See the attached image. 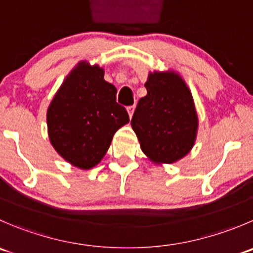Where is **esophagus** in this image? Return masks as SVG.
Returning <instances> with one entry per match:
<instances>
[{"mask_svg":"<svg viewBox=\"0 0 253 253\" xmlns=\"http://www.w3.org/2000/svg\"><path fill=\"white\" fill-rule=\"evenodd\" d=\"M134 105H132V106H128L127 107V111H128V115H129V117H132V115H133V111H134Z\"/></svg>","mask_w":253,"mask_h":253,"instance_id":"34e87169","label":"esophagus"}]
</instances>
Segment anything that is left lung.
I'll return each mask as SVG.
<instances>
[{"label": "left lung", "instance_id": "1", "mask_svg": "<svg viewBox=\"0 0 253 253\" xmlns=\"http://www.w3.org/2000/svg\"><path fill=\"white\" fill-rule=\"evenodd\" d=\"M131 125L146 156L161 163L183 158L194 144L198 117L190 91L175 73H153Z\"/></svg>", "mask_w": 253, "mask_h": 253}]
</instances>
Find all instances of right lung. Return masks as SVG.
Wrapping results in <instances>:
<instances>
[{
    "label": "right lung",
    "instance_id": "add662e5",
    "mask_svg": "<svg viewBox=\"0 0 253 253\" xmlns=\"http://www.w3.org/2000/svg\"><path fill=\"white\" fill-rule=\"evenodd\" d=\"M116 87L104 80V70L82 63L65 79L46 114L49 138L73 166H96L120 127L129 121L116 102Z\"/></svg>",
    "mask_w": 253,
    "mask_h": 253
}]
</instances>
